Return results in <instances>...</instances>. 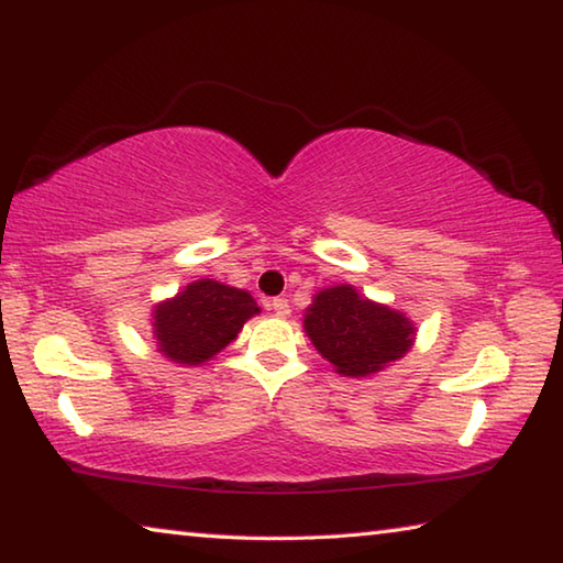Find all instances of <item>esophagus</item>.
I'll use <instances>...</instances> for the list:
<instances>
[{
    "label": "esophagus",
    "instance_id": "obj_1",
    "mask_svg": "<svg viewBox=\"0 0 563 563\" xmlns=\"http://www.w3.org/2000/svg\"><path fill=\"white\" fill-rule=\"evenodd\" d=\"M268 305H271V310L275 312V316H280V318L290 316V302L285 298H273Z\"/></svg>",
    "mask_w": 563,
    "mask_h": 563
}]
</instances>
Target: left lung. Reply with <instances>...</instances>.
I'll list each match as a JSON object with an SVG mask.
<instances>
[{"mask_svg":"<svg viewBox=\"0 0 563 563\" xmlns=\"http://www.w3.org/2000/svg\"><path fill=\"white\" fill-rule=\"evenodd\" d=\"M302 318L310 342L342 377L379 373L405 357L417 335L405 312L365 298L347 283L318 290Z\"/></svg>","mask_w":563,"mask_h":563,"instance_id":"left-lung-1","label":"left lung"}]
</instances>
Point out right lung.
Masks as SVG:
<instances>
[{
	"mask_svg": "<svg viewBox=\"0 0 563 563\" xmlns=\"http://www.w3.org/2000/svg\"><path fill=\"white\" fill-rule=\"evenodd\" d=\"M258 312V302L247 290L198 278L151 310L156 352L180 367L206 365Z\"/></svg>",
	"mask_w": 563,
	"mask_h": 563,
	"instance_id": "add662e5",
	"label": "right lung"
}]
</instances>
